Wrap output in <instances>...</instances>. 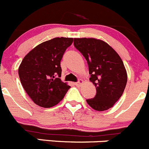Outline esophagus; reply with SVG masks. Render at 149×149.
<instances>
[{
	"label": "esophagus",
	"mask_w": 149,
	"mask_h": 149,
	"mask_svg": "<svg viewBox=\"0 0 149 149\" xmlns=\"http://www.w3.org/2000/svg\"><path fill=\"white\" fill-rule=\"evenodd\" d=\"M82 83H83V80H82V79H79V80L78 81V82H75L74 85H76V86L79 87V86H81V85H82Z\"/></svg>",
	"instance_id": "34e87169"
}]
</instances>
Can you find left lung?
Segmentation results:
<instances>
[{"label": "left lung", "mask_w": 149, "mask_h": 149, "mask_svg": "<svg viewBox=\"0 0 149 149\" xmlns=\"http://www.w3.org/2000/svg\"><path fill=\"white\" fill-rule=\"evenodd\" d=\"M74 46L85 57L96 88L93 98L86 100L96 111H105L114 106L123 95L127 80L123 60L107 42L95 38H74Z\"/></svg>", "instance_id": "left-lung-1"}]
</instances>
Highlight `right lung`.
<instances>
[{"mask_svg":"<svg viewBox=\"0 0 149 149\" xmlns=\"http://www.w3.org/2000/svg\"><path fill=\"white\" fill-rule=\"evenodd\" d=\"M72 42L73 38H54L38 45L23 58L19 76L24 91L37 105L44 108L56 105L70 88L60 79V63Z\"/></svg>","mask_w":149,"mask_h":149,"instance_id":"right-lung-1","label":"right lung"}]
</instances>
